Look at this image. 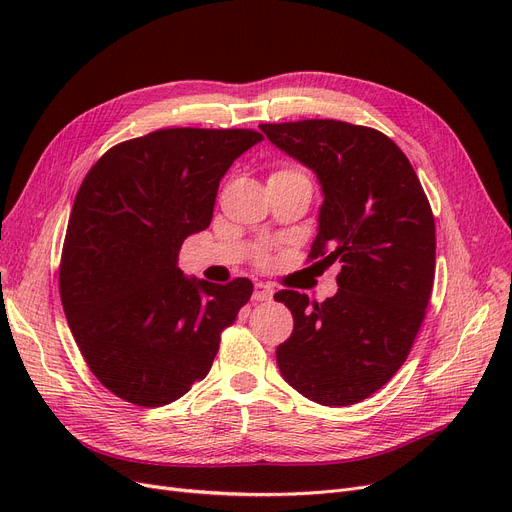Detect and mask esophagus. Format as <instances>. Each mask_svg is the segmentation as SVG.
Listing matches in <instances>:
<instances>
[{
	"label": "esophagus",
	"mask_w": 512,
	"mask_h": 512,
	"mask_svg": "<svg viewBox=\"0 0 512 512\" xmlns=\"http://www.w3.org/2000/svg\"><path fill=\"white\" fill-rule=\"evenodd\" d=\"M272 297H274V288L270 284H263V282L255 284V290H253L255 301H270Z\"/></svg>",
	"instance_id": "esophagus-1"
}]
</instances>
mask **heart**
Here are the masks:
<instances>
[{
  "instance_id": "b5f03b06",
  "label": "heart",
  "mask_w": 512,
  "mask_h": 512,
  "mask_svg": "<svg viewBox=\"0 0 512 512\" xmlns=\"http://www.w3.org/2000/svg\"><path fill=\"white\" fill-rule=\"evenodd\" d=\"M272 176H276V178H301V180H309V178H307V174H305L303 170H299V168H284V170L274 172ZM259 259H265V255L261 253V255H259Z\"/></svg>"
}]
</instances>
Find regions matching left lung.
Masks as SVG:
<instances>
[{
	"label": "left lung",
	"instance_id": "1",
	"mask_svg": "<svg viewBox=\"0 0 512 512\" xmlns=\"http://www.w3.org/2000/svg\"><path fill=\"white\" fill-rule=\"evenodd\" d=\"M315 172L324 205L311 259L342 263L324 303L280 290L294 330L276 348L284 380L326 407H348L407 361L436 272V224L407 155L375 128L340 120L261 124Z\"/></svg>",
	"mask_w": 512,
	"mask_h": 512
}]
</instances>
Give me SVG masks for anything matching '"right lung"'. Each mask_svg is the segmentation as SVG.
I'll use <instances>...</instances> for the list:
<instances>
[{
  "label": "right lung",
  "mask_w": 512,
  "mask_h": 512,
  "mask_svg": "<svg viewBox=\"0 0 512 512\" xmlns=\"http://www.w3.org/2000/svg\"><path fill=\"white\" fill-rule=\"evenodd\" d=\"M263 134L161 128L101 155L80 184L60 263V297L95 378L161 407L203 380L253 282L186 278L178 253L211 222L232 161Z\"/></svg>",
  "instance_id": "right-lung-1"
}]
</instances>
